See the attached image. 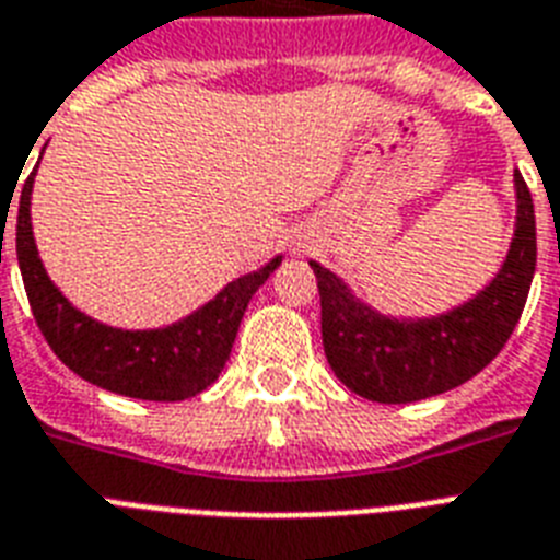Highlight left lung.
Masks as SVG:
<instances>
[{
  "instance_id": "obj_1",
  "label": "left lung",
  "mask_w": 560,
  "mask_h": 560,
  "mask_svg": "<svg viewBox=\"0 0 560 560\" xmlns=\"http://www.w3.org/2000/svg\"><path fill=\"white\" fill-rule=\"evenodd\" d=\"M535 207L515 170V233L501 270L471 299L438 316H388L334 270L311 261L322 295L325 357L371 402H417L457 388L492 362L515 330L535 276Z\"/></svg>"
}]
</instances>
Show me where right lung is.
<instances>
[{"label": "right lung", "instance_id": "1", "mask_svg": "<svg viewBox=\"0 0 560 560\" xmlns=\"http://www.w3.org/2000/svg\"><path fill=\"white\" fill-rule=\"evenodd\" d=\"M34 175L36 172H31L22 186L16 258L34 319L51 351L91 385L122 397L177 402L207 390L224 371L249 299L270 279L284 256L270 258L265 267L238 276L215 299L166 327L122 330L103 325L77 311L45 272L31 226Z\"/></svg>", "mask_w": 560, "mask_h": 560}]
</instances>
